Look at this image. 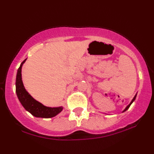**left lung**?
Masks as SVG:
<instances>
[{"label": "left lung", "mask_w": 154, "mask_h": 154, "mask_svg": "<svg viewBox=\"0 0 154 154\" xmlns=\"http://www.w3.org/2000/svg\"><path fill=\"white\" fill-rule=\"evenodd\" d=\"M136 96H137V94L134 96V98H133V99H132V101H131V103H130L129 104V105H128V106H126V109H124V110L123 111V112H124V111H126L127 110V109H128V108L130 107V105H131V104H132V103H133V102H134V100H135V98H136Z\"/></svg>", "instance_id": "left-lung-1"}]
</instances>
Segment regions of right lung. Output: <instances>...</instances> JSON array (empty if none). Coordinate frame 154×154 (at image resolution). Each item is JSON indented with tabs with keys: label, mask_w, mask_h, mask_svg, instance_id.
<instances>
[{
	"label": "right lung",
	"mask_w": 154,
	"mask_h": 154,
	"mask_svg": "<svg viewBox=\"0 0 154 154\" xmlns=\"http://www.w3.org/2000/svg\"><path fill=\"white\" fill-rule=\"evenodd\" d=\"M26 59L24 60L20 64V66L17 70L16 82V92L18 99L20 101L21 104L24 106L26 110L36 118H50L56 116L62 111L63 107H48L42 105L41 103L36 101L34 99L24 88L22 80V67Z\"/></svg>",
	"instance_id": "obj_1"
}]
</instances>
